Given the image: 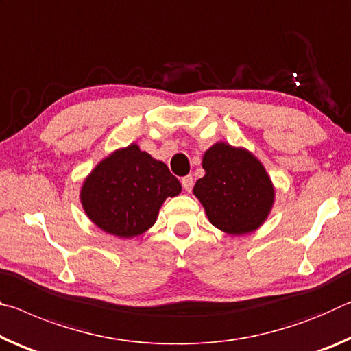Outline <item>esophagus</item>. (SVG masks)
<instances>
[{"instance_id":"34e87169","label":"esophagus","mask_w":351,"mask_h":351,"mask_svg":"<svg viewBox=\"0 0 351 351\" xmlns=\"http://www.w3.org/2000/svg\"><path fill=\"white\" fill-rule=\"evenodd\" d=\"M193 185H194V179H193V176H185L182 179V186H183V189H185L186 193H189L193 189Z\"/></svg>"}]
</instances>
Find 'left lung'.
<instances>
[{
	"label": "left lung",
	"mask_w": 351,
	"mask_h": 351,
	"mask_svg": "<svg viewBox=\"0 0 351 351\" xmlns=\"http://www.w3.org/2000/svg\"><path fill=\"white\" fill-rule=\"evenodd\" d=\"M205 176L194 185L208 221L228 234H245L266 221L275 189L254 154L216 143L204 154Z\"/></svg>",
	"instance_id": "left-lung-1"
}]
</instances>
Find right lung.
I'll return each mask as SVG.
<instances>
[{
	"label": "right lung",
	"instance_id": "obj_1",
	"mask_svg": "<svg viewBox=\"0 0 351 351\" xmlns=\"http://www.w3.org/2000/svg\"><path fill=\"white\" fill-rule=\"evenodd\" d=\"M180 191L168 166L130 145L96 165L80 189V202L101 230L134 238L154 226L166 197Z\"/></svg>",
	"mask_w": 351,
	"mask_h": 351
}]
</instances>
